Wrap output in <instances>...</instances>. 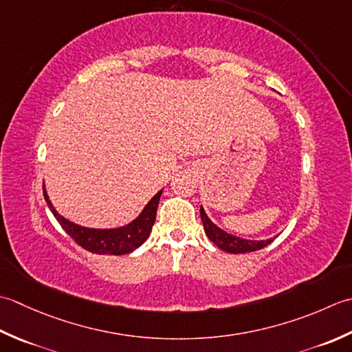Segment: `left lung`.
Instances as JSON below:
<instances>
[{
    "label": "left lung",
    "mask_w": 352,
    "mask_h": 352,
    "mask_svg": "<svg viewBox=\"0 0 352 352\" xmlns=\"http://www.w3.org/2000/svg\"><path fill=\"white\" fill-rule=\"evenodd\" d=\"M200 217H202L204 229L214 245L225 250L228 254H246V252H255L270 245L274 239L267 240H248L236 236L234 234H229L223 229L219 228L216 223H212V220L206 216L204 206H200Z\"/></svg>",
    "instance_id": "left-lung-1"
}]
</instances>
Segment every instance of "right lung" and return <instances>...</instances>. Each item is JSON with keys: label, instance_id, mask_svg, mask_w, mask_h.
<instances>
[{"label": "right lung", "instance_id": "add662e5", "mask_svg": "<svg viewBox=\"0 0 352 352\" xmlns=\"http://www.w3.org/2000/svg\"><path fill=\"white\" fill-rule=\"evenodd\" d=\"M161 195L162 190L157 191L156 195L148 200L147 205L142 208V211L138 216L132 221H129L127 225L118 228L100 229L77 225L60 216L53 206L52 200H50L44 184V197L47 200L50 211L53 212V216L59 221L63 231H65L77 245H80L83 249L98 255H126L133 252L135 249H138L142 243L148 239L150 232H152Z\"/></svg>", "mask_w": 352, "mask_h": 352}]
</instances>
